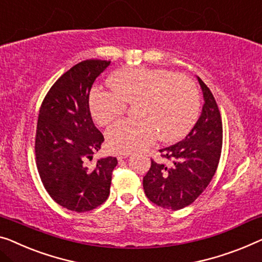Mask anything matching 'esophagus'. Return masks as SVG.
Listing matches in <instances>:
<instances>
[{
  "mask_svg": "<svg viewBox=\"0 0 262 262\" xmlns=\"http://www.w3.org/2000/svg\"><path fill=\"white\" fill-rule=\"evenodd\" d=\"M130 155V151H121L118 154V160H123Z\"/></svg>",
  "mask_w": 262,
  "mask_h": 262,
  "instance_id": "1",
  "label": "esophagus"
}]
</instances>
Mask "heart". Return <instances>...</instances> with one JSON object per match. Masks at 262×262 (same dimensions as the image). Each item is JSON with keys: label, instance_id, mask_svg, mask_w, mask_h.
<instances>
[{"label": "heart", "instance_id": "heart-1", "mask_svg": "<svg viewBox=\"0 0 262 262\" xmlns=\"http://www.w3.org/2000/svg\"><path fill=\"white\" fill-rule=\"evenodd\" d=\"M111 89L95 88L89 97L93 119L106 126L134 103L135 119H124L107 129L108 147L115 151L141 149L158 140L173 142L189 132L198 119L200 95L188 76L167 69L128 67L109 79Z\"/></svg>", "mask_w": 262, "mask_h": 262}]
</instances>
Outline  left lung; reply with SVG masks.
Masks as SVG:
<instances>
[{
  "label": "left lung",
  "instance_id": "1",
  "mask_svg": "<svg viewBox=\"0 0 262 262\" xmlns=\"http://www.w3.org/2000/svg\"><path fill=\"white\" fill-rule=\"evenodd\" d=\"M198 80L205 99L200 118L185 139L159 150L161 160L151 159L143 178L147 198L162 208L179 210L193 204L209 185L220 161L221 114L210 89Z\"/></svg>",
  "mask_w": 262,
  "mask_h": 262
}]
</instances>
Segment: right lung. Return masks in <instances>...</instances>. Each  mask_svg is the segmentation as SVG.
<instances>
[{
  "label": "right lung",
  "instance_id": "add662e5",
  "mask_svg": "<svg viewBox=\"0 0 262 262\" xmlns=\"http://www.w3.org/2000/svg\"><path fill=\"white\" fill-rule=\"evenodd\" d=\"M111 61L85 60L66 72L45 96L38 113L35 156L50 198L64 208L83 213L109 196L113 156L88 166L104 138L93 122L89 94Z\"/></svg>",
  "mask_w": 262,
  "mask_h": 262
}]
</instances>
